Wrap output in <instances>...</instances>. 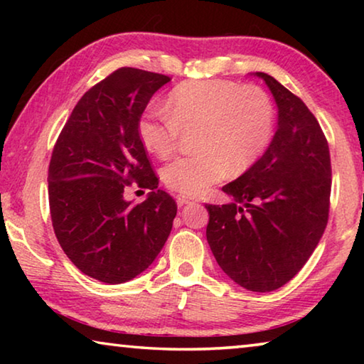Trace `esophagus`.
I'll return each instance as SVG.
<instances>
[{"label":"esophagus","mask_w":364,"mask_h":364,"mask_svg":"<svg viewBox=\"0 0 364 364\" xmlns=\"http://www.w3.org/2000/svg\"><path fill=\"white\" fill-rule=\"evenodd\" d=\"M176 200H178V205H180V207L191 204V202H196L194 197H189V196H184V194H178Z\"/></svg>","instance_id":"1"}]
</instances>
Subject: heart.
Masks as SVG:
<instances>
[{"label":"heart","instance_id":"1","mask_svg":"<svg viewBox=\"0 0 364 364\" xmlns=\"http://www.w3.org/2000/svg\"><path fill=\"white\" fill-rule=\"evenodd\" d=\"M165 107L147 110L138 133L147 151L165 159L178 149L183 133L196 132L197 152L162 171L165 184L184 196L202 194L228 173H245L274 136V106L260 86L191 80L171 90Z\"/></svg>","mask_w":364,"mask_h":364}]
</instances>
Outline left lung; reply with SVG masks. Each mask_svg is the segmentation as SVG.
<instances>
[{"mask_svg": "<svg viewBox=\"0 0 364 364\" xmlns=\"http://www.w3.org/2000/svg\"><path fill=\"white\" fill-rule=\"evenodd\" d=\"M278 130L264 156L223 186L234 202L207 204V241L220 268L252 292L276 291L304 268L329 218V146L316 117L268 73Z\"/></svg>", "mask_w": 364, "mask_h": 364, "instance_id": "obj_1", "label": "left lung"}]
</instances>
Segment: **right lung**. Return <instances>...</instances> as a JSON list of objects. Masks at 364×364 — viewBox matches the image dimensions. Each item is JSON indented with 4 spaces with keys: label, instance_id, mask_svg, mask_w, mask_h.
Instances as JSON below:
<instances>
[{
    "label": "right lung",
    "instance_id": "1",
    "mask_svg": "<svg viewBox=\"0 0 364 364\" xmlns=\"http://www.w3.org/2000/svg\"><path fill=\"white\" fill-rule=\"evenodd\" d=\"M170 77L120 67L86 91L54 144L48 168L51 221L60 247L90 278L122 284L149 267L173 225L176 202L159 178L138 125ZM136 183L144 203L124 200Z\"/></svg>",
    "mask_w": 364,
    "mask_h": 364
}]
</instances>
